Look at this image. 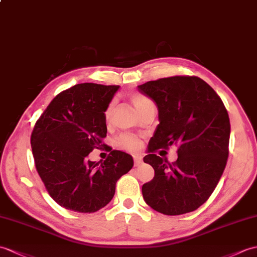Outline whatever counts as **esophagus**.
<instances>
[{
  "instance_id": "obj_1",
  "label": "esophagus",
  "mask_w": 257,
  "mask_h": 257,
  "mask_svg": "<svg viewBox=\"0 0 257 257\" xmlns=\"http://www.w3.org/2000/svg\"><path fill=\"white\" fill-rule=\"evenodd\" d=\"M134 161H135V165L139 166L142 163V157L137 154V156H134Z\"/></svg>"
}]
</instances>
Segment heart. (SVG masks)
<instances>
[{
	"instance_id": "1",
	"label": "heart",
	"mask_w": 257,
	"mask_h": 257,
	"mask_svg": "<svg viewBox=\"0 0 257 257\" xmlns=\"http://www.w3.org/2000/svg\"><path fill=\"white\" fill-rule=\"evenodd\" d=\"M131 100H133V103H134L136 108L138 109V111H141L146 106L153 104L148 97L143 96V95H140V94L134 95V96L131 97ZM112 110H114V101H111V103L107 106V108L105 110V119L107 121L110 119V117L112 115ZM117 146L119 148L124 149V150L135 152L140 148L141 142H140L138 137H136L135 135L122 134L121 136H119V138L117 139Z\"/></svg>"
}]
</instances>
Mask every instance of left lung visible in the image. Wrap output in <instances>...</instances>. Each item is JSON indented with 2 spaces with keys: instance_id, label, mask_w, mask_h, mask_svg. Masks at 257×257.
<instances>
[{
  "instance_id": "1",
  "label": "left lung",
  "mask_w": 257,
  "mask_h": 257,
  "mask_svg": "<svg viewBox=\"0 0 257 257\" xmlns=\"http://www.w3.org/2000/svg\"><path fill=\"white\" fill-rule=\"evenodd\" d=\"M138 91L158 106L159 121L149 141L145 163L154 169L142 186L143 199L168 216L196 210L216 188L229 156L230 119L221 98L197 76H172L147 82ZM179 147L171 165L153 152Z\"/></svg>"
}]
</instances>
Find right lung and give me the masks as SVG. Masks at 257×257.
Returning a JSON list of instances; mask_svg holds the SVG:
<instances>
[{"instance_id": "add662e5", "label": "right lung", "mask_w": 257, "mask_h": 257, "mask_svg": "<svg viewBox=\"0 0 257 257\" xmlns=\"http://www.w3.org/2000/svg\"><path fill=\"white\" fill-rule=\"evenodd\" d=\"M118 85L82 83L58 94L35 124V165L53 200L65 209L91 213L115 195L116 183L134 166L128 153L114 150L103 162L87 159L107 134L105 110Z\"/></svg>"}]
</instances>
